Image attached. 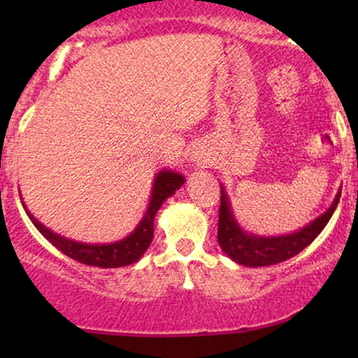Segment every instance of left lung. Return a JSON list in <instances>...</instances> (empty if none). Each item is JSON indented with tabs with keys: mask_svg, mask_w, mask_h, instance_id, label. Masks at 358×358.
<instances>
[{
	"mask_svg": "<svg viewBox=\"0 0 358 358\" xmlns=\"http://www.w3.org/2000/svg\"><path fill=\"white\" fill-rule=\"evenodd\" d=\"M342 190L336 193L334 203L330 205L323 215L315 219L301 231L287 234V236L261 237L248 234L241 229V225L234 217L231 202L225 193V188L220 185V210H219V232L217 239L219 245L237 264L248 266V268H261V266H273L278 262L291 259L313 242L318 234L323 231L324 225L334 215L336 205L340 202Z\"/></svg>",
	"mask_w": 358,
	"mask_h": 358,
	"instance_id": "obj_1",
	"label": "left lung"
}]
</instances>
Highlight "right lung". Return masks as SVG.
<instances>
[{"instance_id": "right-lung-1", "label": "right lung", "mask_w": 358, "mask_h": 358, "mask_svg": "<svg viewBox=\"0 0 358 358\" xmlns=\"http://www.w3.org/2000/svg\"><path fill=\"white\" fill-rule=\"evenodd\" d=\"M183 182L185 178L180 173L168 170L159 171L155 178L150 205H148L145 217L139 222L138 227L122 241L110 242V244H84V242H76L67 239V237H62L40 224L27 210L24 205L23 207L27 215L34 222L35 227L42 232L45 239L50 241L65 256L72 257L73 261L82 262V264L96 266V268H122V266H129L136 262L150 248L151 241H153L155 215L158 213L163 202H165L168 196L173 195L182 187Z\"/></svg>"}]
</instances>
